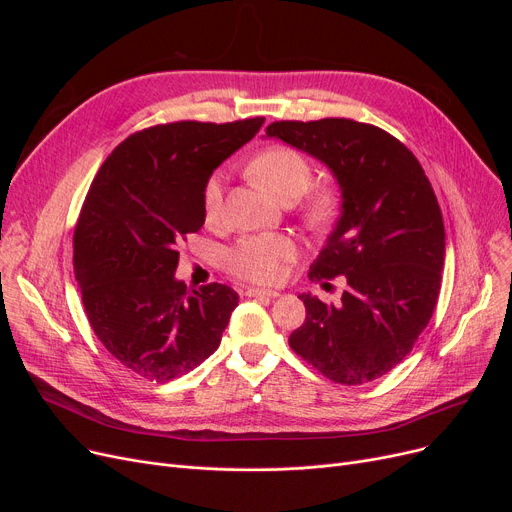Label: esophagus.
Segmentation results:
<instances>
[{
    "label": "esophagus",
    "instance_id": "esophagus-1",
    "mask_svg": "<svg viewBox=\"0 0 512 512\" xmlns=\"http://www.w3.org/2000/svg\"><path fill=\"white\" fill-rule=\"evenodd\" d=\"M247 297H259V299H276L280 292L276 290H265V288H247Z\"/></svg>",
    "mask_w": 512,
    "mask_h": 512
}]
</instances>
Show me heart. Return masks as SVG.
Listing matches in <instances>:
<instances>
[{
	"label": "heart",
	"instance_id": "1",
	"mask_svg": "<svg viewBox=\"0 0 512 512\" xmlns=\"http://www.w3.org/2000/svg\"><path fill=\"white\" fill-rule=\"evenodd\" d=\"M251 174L270 191L276 199L290 203L307 193L313 182V168L309 159L292 147L278 145L259 153ZM224 203V176L213 174L203 191V211L207 220H218ZM336 197L328 188H319L303 203V215L311 224H324L334 213ZM294 257L292 240L280 234H253L240 238L236 245L224 251L222 261L226 270L249 282L272 284L280 280L282 265Z\"/></svg>",
	"mask_w": 512,
	"mask_h": 512
}]
</instances>
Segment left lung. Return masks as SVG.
Instances as JSON below:
<instances>
[{
  "label": "left lung",
  "instance_id": "obj_1",
  "mask_svg": "<svg viewBox=\"0 0 512 512\" xmlns=\"http://www.w3.org/2000/svg\"><path fill=\"white\" fill-rule=\"evenodd\" d=\"M334 172L342 213L309 267L315 282L346 278L338 305L299 294L305 324L288 344L328 380H378L411 351L442 286V211L417 157L386 130L348 118L282 120L265 128Z\"/></svg>",
  "mask_w": 512,
  "mask_h": 512
}]
</instances>
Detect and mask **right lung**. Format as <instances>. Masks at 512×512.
<instances>
[{
  "mask_svg": "<svg viewBox=\"0 0 512 512\" xmlns=\"http://www.w3.org/2000/svg\"><path fill=\"white\" fill-rule=\"evenodd\" d=\"M265 118L182 120L130 134L103 161L74 228V274L89 324L128 371L164 384L220 346L238 294L188 290L178 245L205 222L209 176Z\"/></svg>",
  "mask_w": 512,
  "mask_h": 512,
  "instance_id": "right-lung-1",
  "label": "right lung"
}]
</instances>
